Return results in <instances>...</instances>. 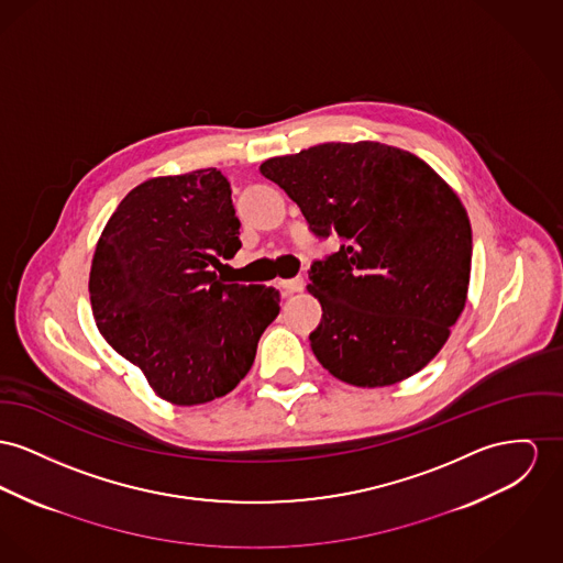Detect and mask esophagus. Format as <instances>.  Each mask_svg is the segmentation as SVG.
Listing matches in <instances>:
<instances>
[{
  "label": "esophagus",
  "mask_w": 563,
  "mask_h": 563,
  "mask_svg": "<svg viewBox=\"0 0 563 563\" xmlns=\"http://www.w3.org/2000/svg\"><path fill=\"white\" fill-rule=\"evenodd\" d=\"M279 286H282L288 295H295V292H300V290L305 288V282H302V277H292V279L279 282Z\"/></svg>",
  "instance_id": "1"
}]
</instances>
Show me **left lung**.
I'll list each match as a JSON object with an SVG mask.
<instances>
[{
  "instance_id": "1",
  "label": "left lung",
  "mask_w": 563,
  "mask_h": 563,
  "mask_svg": "<svg viewBox=\"0 0 563 563\" xmlns=\"http://www.w3.org/2000/svg\"><path fill=\"white\" fill-rule=\"evenodd\" d=\"M338 252L313 261L307 290L322 320L309 335L320 365L352 386L420 372L461 316L472 225L456 194L410 151L324 143L261 166Z\"/></svg>"
}]
</instances>
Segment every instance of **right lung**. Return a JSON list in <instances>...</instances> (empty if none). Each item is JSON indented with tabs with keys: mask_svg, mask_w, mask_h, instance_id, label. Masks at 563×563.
Returning a JSON list of instances; mask_svg holds the SVG:
<instances>
[{
	"mask_svg": "<svg viewBox=\"0 0 563 563\" xmlns=\"http://www.w3.org/2000/svg\"><path fill=\"white\" fill-rule=\"evenodd\" d=\"M241 222L218 168L132 189L104 228L89 275L96 324L117 354L175 406L228 395L252 369L279 292L216 275Z\"/></svg>",
	"mask_w": 563,
	"mask_h": 563,
	"instance_id": "add662e5",
	"label": "right lung"
}]
</instances>
